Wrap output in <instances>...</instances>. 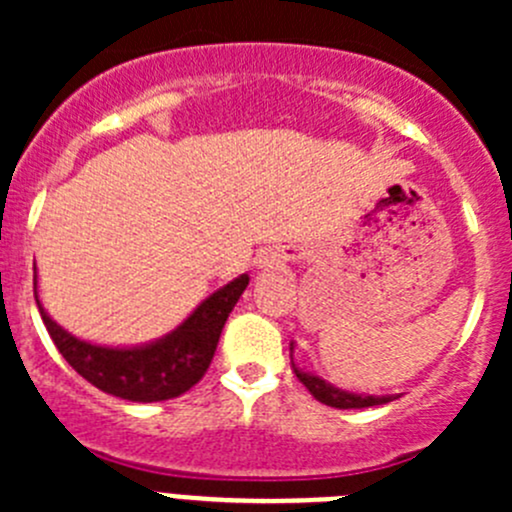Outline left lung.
I'll use <instances>...</instances> for the list:
<instances>
[{
	"instance_id": "obj_1",
	"label": "left lung",
	"mask_w": 512,
	"mask_h": 512,
	"mask_svg": "<svg viewBox=\"0 0 512 512\" xmlns=\"http://www.w3.org/2000/svg\"><path fill=\"white\" fill-rule=\"evenodd\" d=\"M292 369L294 374H297V379L307 386L309 394H312L314 399L322 401V404L327 406H334V409H369V406H379V404H389V401H394V396H361V394H349V391H339L334 389V386H329L324 379H319V376L304 374V371H299L294 364Z\"/></svg>"
}]
</instances>
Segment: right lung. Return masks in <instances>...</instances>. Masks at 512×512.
I'll use <instances>...</instances> for the list:
<instances>
[{
  "mask_svg": "<svg viewBox=\"0 0 512 512\" xmlns=\"http://www.w3.org/2000/svg\"><path fill=\"white\" fill-rule=\"evenodd\" d=\"M247 282H250L247 275L237 277L235 282L210 294L168 337L136 349L96 347L71 337L41 309L36 297V280L34 299L39 304L46 332L54 339L61 356L74 366V371H79L89 384L106 394L151 404V401L175 399L203 379L218 349L220 332L240 294L245 292Z\"/></svg>",
  "mask_w": 512,
  "mask_h": 512,
  "instance_id": "1",
  "label": "right lung"
}]
</instances>
